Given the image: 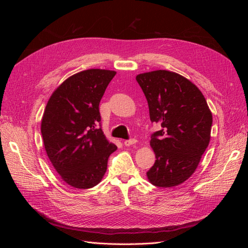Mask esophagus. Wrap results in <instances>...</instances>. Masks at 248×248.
<instances>
[{
    "label": "esophagus",
    "mask_w": 248,
    "mask_h": 248,
    "mask_svg": "<svg viewBox=\"0 0 248 248\" xmlns=\"http://www.w3.org/2000/svg\"><path fill=\"white\" fill-rule=\"evenodd\" d=\"M137 142V140L136 139H131V140H124V145L125 146H131L133 144H136Z\"/></svg>",
    "instance_id": "1"
}]
</instances>
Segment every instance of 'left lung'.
<instances>
[{"label": "left lung", "mask_w": 248, "mask_h": 248, "mask_svg": "<svg viewBox=\"0 0 248 248\" xmlns=\"http://www.w3.org/2000/svg\"><path fill=\"white\" fill-rule=\"evenodd\" d=\"M151 122L161 129L151 136L155 163L147 171L157 187H174L197 170L210 141L212 114L204 95L176 72L155 70L137 76Z\"/></svg>", "instance_id": "8db88e82"}]
</instances>
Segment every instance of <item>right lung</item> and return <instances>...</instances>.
Listing matches in <instances>:
<instances>
[{
    "label": "right lung",
    "mask_w": 248,
    "mask_h": 248,
    "mask_svg": "<svg viewBox=\"0 0 248 248\" xmlns=\"http://www.w3.org/2000/svg\"><path fill=\"white\" fill-rule=\"evenodd\" d=\"M116 71L88 69L51 94L41 121L44 148L65 183L79 189L98 184L117 146L100 127L99 103Z\"/></svg>",
    "instance_id": "right-lung-1"
}]
</instances>
